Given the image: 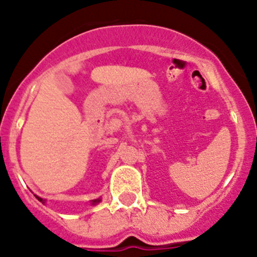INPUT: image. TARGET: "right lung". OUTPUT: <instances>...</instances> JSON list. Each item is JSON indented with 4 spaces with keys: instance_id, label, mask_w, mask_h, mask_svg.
<instances>
[{
    "instance_id": "1",
    "label": "right lung",
    "mask_w": 257,
    "mask_h": 257,
    "mask_svg": "<svg viewBox=\"0 0 257 257\" xmlns=\"http://www.w3.org/2000/svg\"><path fill=\"white\" fill-rule=\"evenodd\" d=\"M36 198H37V199H38V201H40V202H42V203H45V202H46V199H44V198H41V197H38V196H36ZM100 201H101V198H97V199H92V201H91V205H92V206L97 205V203H100Z\"/></svg>"
}]
</instances>
